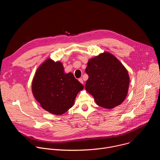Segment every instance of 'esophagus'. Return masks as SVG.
Instances as JSON below:
<instances>
[{"label": "esophagus", "instance_id": "1", "mask_svg": "<svg viewBox=\"0 0 160 160\" xmlns=\"http://www.w3.org/2000/svg\"><path fill=\"white\" fill-rule=\"evenodd\" d=\"M78 80H79V82H80L81 83L83 84V79H82V78H79V79H78Z\"/></svg>", "mask_w": 160, "mask_h": 160}]
</instances>
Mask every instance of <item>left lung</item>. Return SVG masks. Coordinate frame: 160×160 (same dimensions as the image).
<instances>
[{
    "label": "left lung",
    "instance_id": "obj_1",
    "mask_svg": "<svg viewBox=\"0 0 160 160\" xmlns=\"http://www.w3.org/2000/svg\"><path fill=\"white\" fill-rule=\"evenodd\" d=\"M85 72L88 76L85 90L98 105L111 109L124 101L130 78L126 68L113 55L104 52L90 59Z\"/></svg>",
    "mask_w": 160,
    "mask_h": 160
}]
</instances>
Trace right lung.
Instances as JSON below:
<instances>
[{"label": "right lung", "mask_w": 160, "mask_h": 160, "mask_svg": "<svg viewBox=\"0 0 160 160\" xmlns=\"http://www.w3.org/2000/svg\"><path fill=\"white\" fill-rule=\"evenodd\" d=\"M83 85L72 73H64L60 62L48 59L37 70L32 92L41 106L54 115H62L71 108Z\"/></svg>", "instance_id": "right-lung-1"}]
</instances>
